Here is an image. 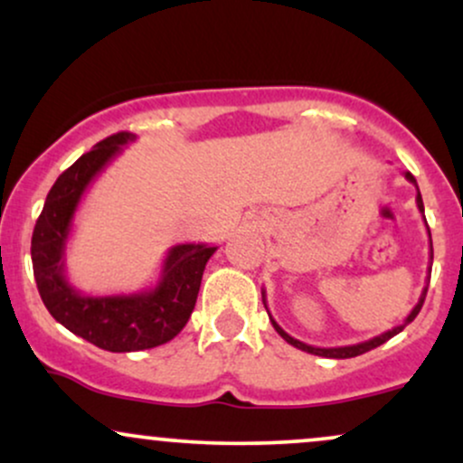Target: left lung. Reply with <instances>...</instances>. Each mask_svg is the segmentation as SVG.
<instances>
[{
	"instance_id": "1",
	"label": "left lung",
	"mask_w": 463,
	"mask_h": 463,
	"mask_svg": "<svg viewBox=\"0 0 463 463\" xmlns=\"http://www.w3.org/2000/svg\"><path fill=\"white\" fill-rule=\"evenodd\" d=\"M405 178L409 180V183L413 184V187H416V191H418V195H416V204H418V211H420V213L424 215L422 195H420V189H418V183H416V178H413L411 174H409V172H405ZM424 224H427V220H424ZM429 248H431V252H429V259H431V261H433V243H431V232H429ZM429 274H431V265H429ZM427 279H431V276H427ZM261 296H263V305H265V291H261ZM424 298H427V285H424V289H422V294H420V298H418V302H416V307H413L411 313H409V316L405 317V322H402V324H398V326L392 328V331H385V333L376 335V337L368 339V342L353 344V346H337V348H317V346H311V344H305V342H300V339L291 337L289 333H285L283 328H280L279 324H276L274 317L269 316V311H268V316H269V320H272V326L276 328V333H279L280 337H283L287 344H291V346H294V348H298V350H305V353H311V354H317V357H328V359H350V357H357V354H364V353H368V350H372V348L381 346V344H385L387 339H392V337H394V335L401 333L402 328H405L409 322H413V320H416V316H418L420 309H422V305H424ZM265 309H268V305H265Z\"/></svg>"
}]
</instances>
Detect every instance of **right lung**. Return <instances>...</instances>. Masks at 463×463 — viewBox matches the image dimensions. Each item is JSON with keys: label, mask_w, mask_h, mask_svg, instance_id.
<instances>
[{"label": "right lung", "mask_w": 463, "mask_h": 463, "mask_svg": "<svg viewBox=\"0 0 463 463\" xmlns=\"http://www.w3.org/2000/svg\"><path fill=\"white\" fill-rule=\"evenodd\" d=\"M135 139L132 132H117L65 169L32 232V268L47 311L73 335L110 353L156 348L176 337L189 322L202 274L217 250L209 243L172 246L156 285L137 294L87 296L69 283L65 250L78 204L106 165Z\"/></svg>", "instance_id": "1"}]
</instances>
